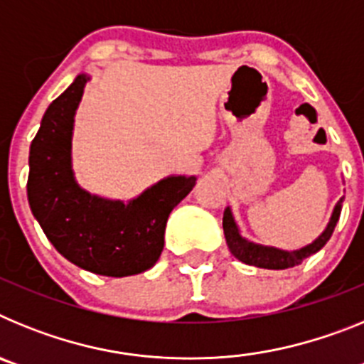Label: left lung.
Returning a JSON list of instances; mask_svg holds the SVG:
<instances>
[{"label":"left lung","instance_id":"8db88e82","mask_svg":"<svg viewBox=\"0 0 364 364\" xmlns=\"http://www.w3.org/2000/svg\"><path fill=\"white\" fill-rule=\"evenodd\" d=\"M343 200H345V197L341 198L336 204V208H333V213L332 217H330L326 230H324L314 242L301 247V250H295V252H286V250H279V247L262 246V244H255L252 242V240H246L242 235H240V230L239 226H237V222H235L231 210L226 208V210H224V217H222V228H224V237H226L228 247H230V252L233 253L235 259H239L244 264L257 266V268L266 269L294 268V266L301 264L304 259H308L310 255L319 252L321 247L330 240L333 230H336L337 220H339Z\"/></svg>","mask_w":364,"mask_h":364}]
</instances>
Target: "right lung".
Here are the masks:
<instances>
[{
  "label": "right lung",
  "mask_w": 364,
  "mask_h": 364,
  "mask_svg": "<svg viewBox=\"0 0 364 364\" xmlns=\"http://www.w3.org/2000/svg\"><path fill=\"white\" fill-rule=\"evenodd\" d=\"M89 80L78 74L41 118L28 153V205L50 244L73 264L127 277L159 260L169 213L195 188L197 176H167L127 204L80 188L70 147L74 114Z\"/></svg>",
  "instance_id": "obj_1"
}]
</instances>
